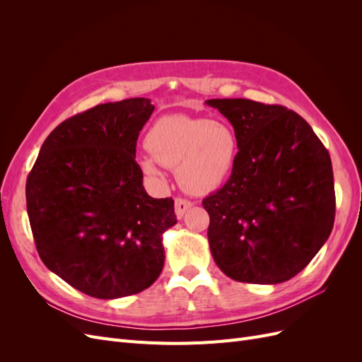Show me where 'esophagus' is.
Listing matches in <instances>:
<instances>
[{
	"mask_svg": "<svg viewBox=\"0 0 362 362\" xmlns=\"http://www.w3.org/2000/svg\"><path fill=\"white\" fill-rule=\"evenodd\" d=\"M192 205L193 204L187 199H181V198L175 199V214H177V218H182L185 211H187Z\"/></svg>",
	"mask_w": 362,
	"mask_h": 362,
	"instance_id": "34e87169",
	"label": "esophagus"
}]
</instances>
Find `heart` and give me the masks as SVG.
Here are the masks:
<instances>
[{"instance_id":"b5f03b06","label":"heart","mask_w":362,"mask_h":362,"mask_svg":"<svg viewBox=\"0 0 362 362\" xmlns=\"http://www.w3.org/2000/svg\"><path fill=\"white\" fill-rule=\"evenodd\" d=\"M145 146L153 158H139L144 173L161 181L157 162L175 169L180 185L192 194H206L221 187L233 172L238 149L229 125L181 115L160 117L149 128Z\"/></svg>"}]
</instances>
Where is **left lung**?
I'll use <instances>...</instances> for the list:
<instances>
[{
    "instance_id": "1",
    "label": "left lung",
    "mask_w": 362,
    "mask_h": 362,
    "mask_svg": "<svg viewBox=\"0 0 362 362\" xmlns=\"http://www.w3.org/2000/svg\"><path fill=\"white\" fill-rule=\"evenodd\" d=\"M238 144L233 173L202 201L208 243L226 276L279 284L310 264L335 217L331 157L303 117L243 98L208 100Z\"/></svg>"
}]
</instances>
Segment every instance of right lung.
Returning <instances> with one entry per match:
<instances>
[{"label": "right lung", "instance_id": "right-lung-1", "mask_svg": "<svg viewBox=\"0 0 362 362\" xmlns=\"http://www.w3.org/2000/svg\"><path fill=\"white\" fill-rule=\"evenodd\" d=\"M148 98L100 104L43 141L25 185L39 255L52 273L98 299L151 287L164 266L163 234L177 223L172 198H151L136 163Z\"/></svg>", "mask_w": 362, "mask_h": 362}]
</instances>
